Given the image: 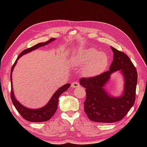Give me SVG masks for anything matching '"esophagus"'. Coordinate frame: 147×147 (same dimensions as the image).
I'll use <instances>...</instances> for the list:
<instances>
[{"mask_svg":"<svg viewBox=\"0 0 147 147\" xmlns=\"http://www.w3.org/2000/svg\"><path fill=\"white\" fill-rule=\"evenodd\" d=\"M79 86H80V84L78 82H74L72 83V84H71V86H72V88H77Z\"/></svg>","mask_w":147,"mask_h":147,"instance_id":"34e87169","label":"esophagus"}]
</instances>
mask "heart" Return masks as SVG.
I'll return each mask as SVG.
<instances>
[{
  "mask_svg": "<svg viewBox=\"0 0 147 147\" xmlns=\"http://www.w3.org/2000/svg\"><path fill=\"white\" fill-rule=\"evenodd\" d=\"M108 56L93 48L79 50L73 56V63L84 65L82 73L86 77H93L101 73L107 65Z\"/></svg>",
  "mask_w": 147,
  "mask_h": 147,
  "instance_id": "b5f03b06",
  "label": "heart"
}]
</instances>
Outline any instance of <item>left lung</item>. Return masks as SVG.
Segmentation results:
<instances>
[{"instance_id":"1","label":"left lung","mask_w":147,"mask_h":147,"mask_svg":"<svg viewBox=\"0 0 147 147\" xmlns=\"http://www.w3.org/2000/svg\"><path fill=\"white\" fill-rule=\"evenodd\" d=\"M113 59L107 72L92 77L81 78L80 84L86 88L84 112L91 121L112 123L120 121L128 113L136 100L137 72L127 55L113 47ZM117 70L123 73L125 80L124 93L120 98H112L103 87L111 74Z\"/></svg>"}]
</instances>
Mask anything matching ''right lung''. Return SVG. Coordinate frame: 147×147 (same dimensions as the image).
I'll return each mask as SVG.
<instances>
[{
  "label": "right lung",
  "mask_w": 147,
  "mask_h": 147,
  "mask_svg": "<svg viewBox=\"0 0 147 147\" xmlns=\"http://www.w3.org/2000/svg\"><path fill=\"white\" fill-rule=\"evenodd\" d=\"M54 40H55V38H50L49 40H48L46 42L38 43L37 45L23 50L19 55L18 57H17L16 60L15 61V63L13 64L11 67V73H10V81H11L10 97H11V101L13 102V105H14L15 107L16 108L18 112V113L21 115L22 117L30 122H37V123L44 122V121H48L49 119H50L57 110L59 97L60 96V95L62 94V93H63L64 91L67 90V89L70 86V83L65 84L64 86L61 87L58 90L56 91V92L52 96L50 100L49 101L48 103L45 107H43L39 109H29L25 107H24L23 105H22L20 102L17 100H16V99L15 98V96H14V94H13V87H12V80H11L12 72L13 70V68H14L15 65L17 63V61L19 59V58L21 56H22L24 54H26V53L32 51L39 47L45 46L47 45V44H48L49 43H50L51 42Z\"/></svg>",
  "instance_id": "right-lung-1"
}]
</instances>
